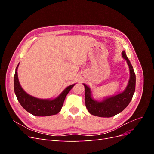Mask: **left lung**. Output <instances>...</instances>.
<instances>
[{
  "label": "left lung",
  "mask_w": 154,
  "mask_h": 154,
  "mask_svg": "<svg viewBox=\"0 0 154 154\" xmlns=\"http://www.w3.org/2000/svg\"><path fill=\"white\" fill-rule=\"evenodd\" d=\"M122 57L127 62L130 74L128 85L123 92L116 96L106 97L101 101H97L92 97L91 88L83 83L85 87V106L88 112L92 115L103 118L112 117L122 112L131 101L136 88V74L125 51L122 52Z\"/></svg>",
  "instance_id": "8db88e82"
}]
</instances>
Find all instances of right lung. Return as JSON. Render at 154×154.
Masks as SVG:
<instances>
[{
	"label": "right lung",
	"instance_id": "right-lung-1",
	"mask_svg": "<svg viewBox=\"0 0 154 154\" xmlns=\"http://www.w3.org/2000/svg\"><path fill=\"white\" fill-rule=\"evenodd\" d=\"M18 65L16 68L14 76V90L21 106L29 113L36 116H49L58 114L61 110L66 96L75 84L67 87L55 99L42 100L36 98L27 94L20 86L17 74Z\"/></svg>",
	"mask_w": 154,
	"mask_h": 154
}]
</instances>
